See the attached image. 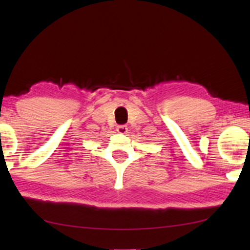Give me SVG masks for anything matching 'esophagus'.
I'll use <instances>...</instances> for the list:
<instances>
[{"label": "esophagus", "mask_w": 250, "mask_h": 250, "mask_svg": "<svg viewBox=\"0 0 250 250\" xmlns=\"http://www.w3.org/2000/svg\"><path fill=\"white\" fill-rule=\"evenodd\" d=\"M117 131L119 133H126V131H128V128H126V125H119L117 128Z\"/></svg>", "instance_id": "obj_1"}]
</instances>
